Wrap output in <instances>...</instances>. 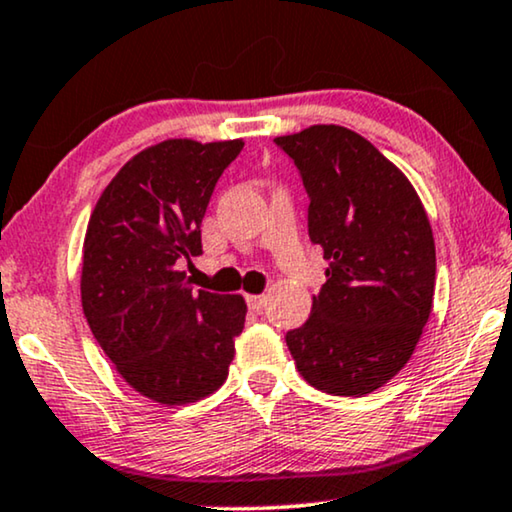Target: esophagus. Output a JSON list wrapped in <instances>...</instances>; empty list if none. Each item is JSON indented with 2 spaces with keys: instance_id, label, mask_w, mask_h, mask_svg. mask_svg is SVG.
<instances>
[{
  "instance_id": "34e87169",
  "label": "esophagus",
  "mask_w": 512,
  "mask_h": 512,
  "mask_svg": "<svg viewBox=\"0 0 512 512\" xmlns=\"http://www.w3.org/2000/svg\"><path fill=\"white\" fill-rule=\"evenodd\" d=\"M247 305L251 312H261L265 307V296H247Z\"/></svg>"
}]
</instances>
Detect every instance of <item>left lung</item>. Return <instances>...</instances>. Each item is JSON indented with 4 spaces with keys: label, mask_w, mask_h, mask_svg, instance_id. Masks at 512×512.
Segmentation results:
<instances>
[{
    "label": "left lung",
    "mask_w": 512,
    "mask_h": 512,
    "mask_svg": "<svg viewBox=\"0 0 512 512\" xmlns=\"http://www.w3.org/2000/svg\"><path fill=\"white\" fill-rule=\"evenodd\" d=\"M275 144L298 167L307 233L328 261L310 319L286 333V345L312 387L370 394L408 363L429 321V219L403 172L352 130L312 125Z\"/></svg>",
    "instance_id": "8db88e82"
}]
</instances>
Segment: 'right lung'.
I'll list each match as a JSON object with an SVG mask.
<instances>
[{"mask_svg":"<svg viewBox=\"0 0 512 512\" xmlns=\"http://www.w3.org/2000/svg\"><path fill=\"white\" fill-rule=\"evenodd\" d=\"M242 146V139L151 146L121 167L90 214L83 314L123 380L163 405L219 389L244 328L242 296L193 289L179 270L202 254L209 198Z\"/></svg>","mask_w":512,"mask_h":512,"instance_id":"1","label":"right lung"}]
</instances>
